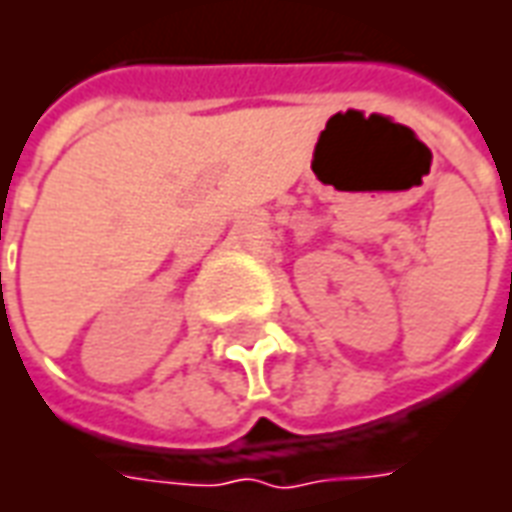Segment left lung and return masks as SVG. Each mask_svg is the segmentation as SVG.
<instances>
[{
  "instance_id": "left-lung-1",
  "label": "left lung",
  "mask_w": 512,
  "mask_h": 512,
  "mask_svg": "<svg viewBox=\"0 0 512 512\" xmlns=\"http://www.w3.org/2000/svg\"><path fill=\"white\" fill-rule=\"evenodd\" d=\"M510 224H512V216H510Z\"/></svg>"
}]
</instances>
